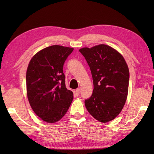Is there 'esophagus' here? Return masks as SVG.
Listing matches in <instances>:
<instances>
[{
  "label": "esophagus",
  "mask_w": 154,
  "mask_h": 154,
  "mask_svg": "<svg viewBox=\"0 0 154 154\" xmlns=\"http://www.w3.org/2000/svg\"><path fill=\"white\" fill-rule=\"evenodd\" d=\"M79 93H80V89H77L75 91V95H77V96H78L79 94Z\"/></svg>",
  "instance_id": "obj_1"
}]
</instances>
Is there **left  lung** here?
I'll list each match as a JSON object with an SVG mask.
<instances>
[{"label":"left lung","instance_id":"1","mask_svg":"<svg viewBox=\"0 0 154 154\" xmlns=\"http://www.w3.org/2000/svg\"><path fill=\"white\" fill-rule=\"evenodd\" d=\"M92 74L94 89L85 100L91 115L101 122L115 119L125 104L128 92L129 69L123 56L109 45L100 44L79 50Z\"/></svg>","mask_w":154,"mask_h":154}]
</instances>
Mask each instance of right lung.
Listing matches in <instances>:
<instances>
[{"mask_svg": "<svg viewBox=\"0 0 154 154\" xmlns=\"http://www.w3.org/2000/svg\"><path fill=\"white\" fill-rule=\"evenodd\" d=\"M73 48L54 45L31 59L26 71V89L32 110L40 119L54 123L63 117L73 99L67 89L63 67Z\"/></svg>", "mask_w": 154, "mask_h": 154, "instance_id": "right-lung-1", "label": "right lung"}]
</instances>
